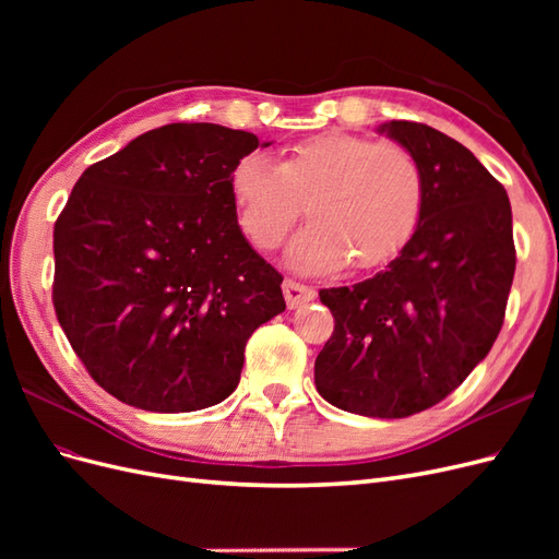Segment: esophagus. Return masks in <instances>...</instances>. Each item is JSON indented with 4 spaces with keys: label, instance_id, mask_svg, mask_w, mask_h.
I'll list each match as a JSON object with an SVG mask.
<instances>
[{
    "label": "esophagus",
    "instance_id": "34e87169",
    "mask_svg": "<svg viewBox=\"0 0 559 559\" xmlns=\"http://www.w3.org/2000/svg\"><path fill=\"white\" fill-rule=\"evenodd\" d=\"M282 289H284L286 306H289V308L306 306V302H310V300L314 298V289H312V286H306V284H300V282H296V280H284Z\"/></svg>",
    "mask_w": 559,
    "mask_h": 559
}]
</instances>
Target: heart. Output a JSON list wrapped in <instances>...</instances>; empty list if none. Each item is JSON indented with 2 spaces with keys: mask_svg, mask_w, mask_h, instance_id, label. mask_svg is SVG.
<instances>
[{
  "mask_svg": "<svg viewBox=\"0 0 559 559\" xmlns=\"http://www.w3.org/2000/svg\"><path fill=\"white\" fill-rule=\"evenodd\" d=\"M230 193L240 228L259 249H275L308 202L312 224L296 235L289 263L329 273L349 261L373 270L408 247L427 205V177L411 148L364 134L324 132L284 151L238 160Z\"/></svg>",
  "mask_w": 559,
  "mask_h": 559,
  "instance_id": "obj_1",
  "label": "heart"
}]
</instances>
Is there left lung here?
Instances as JSON below:
<instances>
[{
	"label": "left lung",
	"mask_w": 559,
	"mask_h": 559,
	"mask_svg": "<svg viewBox=\"0 0 559 559\" xmlns=\"http://www.w3.org/2000/svg\"><path fill=\"white\" fill-rule=\"evenodd\" d=\"M380 132L417 156L425 214L378 275L319 292L335 329L314 361V384L335 408L399 419L443 401L492 349L515 245L509 195L466 146L413 121Z\"/></svg>",
	"instance_id": "1"
}]
</instances>
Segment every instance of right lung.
<instances>
[{
  "label": "right lung",
  "instance_id": "obj_1",
  "mask_svg": "<svg viewBox=\"0 0 559 559\" xmlns=\"http://www.w3.org/2000/svg\"><path fill=\"white\" fill-rule=\"evenodd\" d=\"M257 146L245 130L170 123L74 183L53 230V306L118 401L151 413L222 403L251 333L284 312L282 275L247 242L230 193Z\"/></svg>",
  "mask_w": 559,
  "mask_h": 559
}]
</instances>
